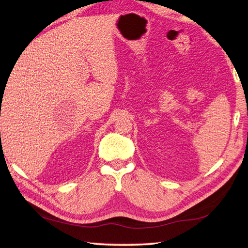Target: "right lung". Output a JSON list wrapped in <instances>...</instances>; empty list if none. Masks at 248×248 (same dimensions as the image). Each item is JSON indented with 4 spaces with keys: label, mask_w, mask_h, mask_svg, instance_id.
<instances>
[{
    "label": "right lung",
    "mask_w": 248,
    "mask_h": 248,
    "mask_svg": "<svg viewBox=\"0 0 248 248\" xmlns=\"http://www.w3.org/2000/svg\"><path fill=\"white\" fill-rule=\"evenodd\" d=\"M1 98H2V97H1Z\"/></svg>",
    "instance_id": "obj_1"
}]
</instances>
